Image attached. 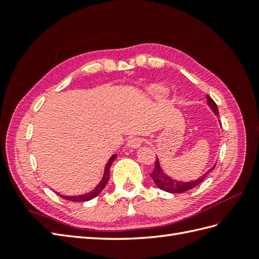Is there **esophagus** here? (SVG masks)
I'll use <instances>...</instances> for the list:
<instances>
[{
  "instance_id": "1",
  "label": "esophagus",
  "mask_w": 259,
  "mask_h": 259,
  "mask_svg": "<svg viewBox=\"0 0 259 259\" xmlns=\"http://www.w3.org/2000/svg\"><path fill=\"white\" fill-rule=\"evenodd\" d=\"M141 142L142 140L138 137H135V138H130L126 142V146L128 148H131V149H137V148H139L141 146Z\"/></svg>"
}]
</instances>
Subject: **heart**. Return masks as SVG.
Returning <instances> with one entry per match:
<instances>
[{"label": "heart", "instance_id": "b5f03b06", "mask_svg": "<svg viewBox=\"0 0 259 259\" xmlns=\"http://www.w3.org/2000/svg\"><path fill=\"white\" fill-rule=\"evenodd\" d=\"M147 93L153 99H163L168 97L169 90L160 84H152L147 89Z\"/></svg>", "mask_w": 259, "mask_h": 259}]
</instances>
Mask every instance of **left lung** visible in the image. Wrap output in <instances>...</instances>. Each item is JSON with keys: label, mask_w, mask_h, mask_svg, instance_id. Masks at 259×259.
Wrapping results in <instances>:
<instances>
[{"label": "left lung", "mask_w": 259, "mask_h": 259, "mask_svg": "<svg viewBox=\"0 0 259 259\" xmlns=\"http://www.w3.org/2000/svg\"><path fill=\"white\" fill-rule=\"evenodd\" d=\"M207 103L209 108H210L211 111L213 112L214 115H219V111L217 108V104L214 103L212 99L207 95ZM216 167V163L208 170L206 174H203L201 177L197 178L196 180H190V181H180L177 179H174L168 176L166 172L163 171L161 166H160V161H159V158H156V162H155V170L150 174V177L152 180L155 181L156 186L159 189H161L163 191L167 192H171V194H183L185 191H188L192 188H195L196 186L201 184V181L207 177V175L211 171V170L214 169Z\"/></svg>", "instance_id": "obj_1"}]
</instances>
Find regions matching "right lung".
I'll list each match as a JSON object with an SVG mask.
<instances>
[{
  "label": "right lung",
  "mask_w": 259,
  "mask_h": 259,
  "mask_svg": "<svg viewBox=\"0 0 259 259\" xmlns=\"http://www.w3.org/2000/svg\"><path fill=\"white\" fill-rule=\"evenodd\" d=\"M115 158H117V155H112L111 157H110V159H109L107 164H106V167H104L102 179L100 180V183H99L90 192H87V194L79 195V196H64V195L59 194V192H57V194L60 197H62L63 199L71 200V201H79V202H81V201H89V200L93 199V198H96L103 190V188H104V187H106V185L108 183L109 175H110V167H111V164L114 161Z\"/></svg>",
  "instance_id": "1"
}]
</instances>
